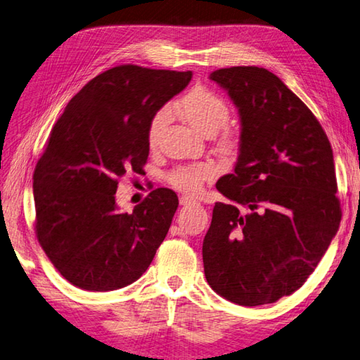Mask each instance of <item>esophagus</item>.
<instances>
[{"label": "esophagus", "mask_w": 360, "mask_h": 360, "mask_svg": "<svg viewBox=\"0 0 360 360\" xmlns=\"http://www.w3.org/2000/svg\"><path fill=\"white\" fill-rule=\"evenodd\" d=\"M193 203H195V200L193 198H188V195H181L180 198V205H193Z\"/></svg>", "instance_id": "34e87169"}]
</instances>
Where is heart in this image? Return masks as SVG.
<instances>
[{"mask_svg":"<svg viewBox=\"0 0 360 360\" xmlns=\"http://www.w3.org/2000/svg\"><path fill=\"white\" fill-rule=\"evenodd\" d=\"M174 108L195 131H199L203 136H214L227 125L230 119V110L226 100L205 87H194L185 97H181ZM169 119H171V111L167 108H162L152 117L147 134L148 146L155 147L158 144L162 128L166 127ZM221 148L226 153H235L238 148V139L233 134L226 133L221 138ZM213 175L214 169L208 165L180 167L171 174V183L174 188L183 193L195 194L200 189L202 183L212 179Z\"/></svg>","mask_w":360,"mask_h":360,"instance_id":"obj_1","label":"heart"}]
</instances>
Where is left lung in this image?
I'll use <instances>...</instances> for the list:
<instances>
[{
    "instance_id": "obj_1",
    "label": "left lung",
    "mask_w": 360,
    "mask_h": 360,
    "mask_svg": "<svg viewBox=\"0 0 360 360\" xmlns=\"http://www.w3.org/2000/svg\"><path fill=\"white\" fill-rule=\"evenodd\" d=\"M240 114V153L216 183L203 238L208 285L238 306L271 304L301 288L342 219L330 142L302 100L266 69L210 73Z\"/></svg>"
}]
</instances>
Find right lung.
Returning <instances> with one entry per match:
<instances>
[{"label": "right lung", "instance_id": "1", "mask_svg": "<svg viewBox=\"0 0 360 360\" xmlns=\"http://www.w3.org/2000/svg\"><path fill=\"white\" fill-rule=\"evenodd\" d=\"M191 72L119 65L92 78L58 119L32 175L36 235L64 279L89 291L130 285L171 227L179 198L158 188L122 213L117 180L142 172L148 125Z\"/></svg>", "mask_w": 360, "mask_h": 360}]
</instances>
